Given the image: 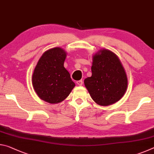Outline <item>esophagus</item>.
Segmentation results:
<instances>
[{"label": "esophagus", "mask_w": 154, "mask_h": 154, "mask_svg": "<svg viewBox=\"0 0 154 154\" xmlns=\"http://www.w3.org/2000/svg\"><path fill=\"white\" fill-rule=\"evenodd\" d=\"M77 84L78 85H79V86H82L83 85V81L82 80H79V81H77Z\"/></svg>", "instance_id": "34e87169"}]
</instances>
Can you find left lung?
Instances as JSON below:
<instances>
[{
	"mask_svg": "<svg viewBox=\"0 0 154 154\" xmlns=\"http://www.w3.org/2000/svg\"><path fill=\"white\" fill-rule=\"evenodd\" d=\"M92 76L84 80L93 100L100 106H109L123 97L128 78L120 60L109 49H101L92 57Z\"/></svg>",
	"mask_w": 154,
	"mask_h": 154,
	"instance_id": "8db88e82",
	"label": "left lung"
}]
</instances>
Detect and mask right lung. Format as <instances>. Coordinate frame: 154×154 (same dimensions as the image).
I'll use <instances>...</instances> for the list:
<instances>
[{
    "label": "right lung",
    "mask_w": 154,
    "mask_h": 154,
    "mask_svg": "<svg viewBox=\"0 0 154 154\" xmlns=\"http://www.w3.org/2000/svg\"><path fill=\"white\" fill-rule=\"evenodd\" d=\"M66 52L61 48L45 51L34 69L32 83L41 100L50 104L61 103L75 86L64 66Z\"/></svg>",
    "instance_id": "1"
}]
</instances>
